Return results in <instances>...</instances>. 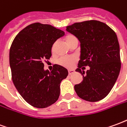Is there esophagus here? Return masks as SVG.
Segmentation results:
<instances>
[{"mask_svg":"<svg viewBox=\"0 0 127 127\" xmlns=\"http://www.w3.org/2000/svg\"><path fill=\"white\" fill-rule=\"evenodd\" d=\"M74 72H75L74 70H69V71H68V73H69V75L73 74V73Z\"/></svg>","mask_w":127,"mask_h":127,"instance_id":"1","label":"esophagus"}]
</instances>
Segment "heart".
<instances>
[{
  "label": "heart",
  "mask_w": 127,
  "mask_h": 127,
  "mask_svg": "<svg viewBox=\"0 0 127 127\" xmlns=\"http://www.w3.org/2000/svg\"><path fill=\"white\" fill-rule=\"evenodd\" d=\"M64 39H65V41H66V43L69 46L73 42L77 41V37L75 36V35H73V34H69L66 35ZM56 44H57L56 42H54L53 43L52 46V49H51L52 53L54 52V51H55ZM76 61H77V58L74 57V56H71V57H64V58H61L58 60V63L60 65H61V66H64V67L70 69V68H71L72 66H73V64H74L75 63Z\"/></svg>",
  "instance_id": "heart-1"
}]
</instances>
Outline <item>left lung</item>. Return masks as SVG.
I'll use <instances>...</instances> for the list:
<instances>
[{"label":"left lung","instance_id":"left-lung-1","mask_svg":"<svg viewBox=\"0 0 127 127\" xmlns=\"http://www.w3.org/2000/svg\"><path fill=\"white\" fill-rule=\"evenodd\" d=\"M66 30L79 39L81 46L76 71L82 75L83 80L75 85V91L85 101L102 100L114 86L121 68L116 34L107 24L97 20L77 22L66 26ZM86 66L90 69L85 74L81 68Z\"/></svg>","mask_w":127,"mask_h":127}]
</instances>
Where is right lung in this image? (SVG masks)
<instances>
[{
    "label": "right lung",
    "mask_w": 127,
    "mask_h": 127,
    "mask_svg": "<svg viewBox=\"0 0 127 127\" xmlns=\"http://www.w3.org/2000/svg\"><path fill=\"white\" fill-rule=\"evenodd\" d=\"M64 35L60 29L36 22L22 30L10 47L13 84L34 107L45 108L54 103L60 95L61 82L68 75L67 69L58 64H54L51 71L43 69V61L52 56L53 43Z\"/></svg>",
    "instance_id": "1"
}]
</instances>
